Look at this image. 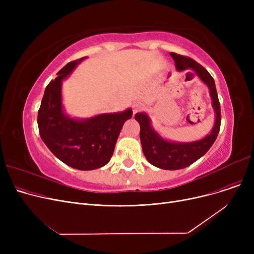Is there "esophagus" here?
Wrapping results in <instances>:
<instances>
[{
    "instance_id": "1",
    "label": "esophagus",
    "mask_w": 254,
    "mask_h": 254,
    "mask_svg": "<svg viewBox=\"0 0 254 254\" xmlns=\"http://www.w3.org/2000/svg\"><path fill=\"white\" fill-rule=\"evenodd\" d=\"M143 108H144V105L142 103H139V102L135 103L134 107H132V112H134V114H136V113L140 112L141 110H143Z\"/></svg>"
}]
</instances>
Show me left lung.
<instances>
[{
  "instance_id": "obj_1",
  "label": "left lung",
  "mask_w": 254,
  "mask_h": 254,
  "mask_svg": "<svg viewBox=\"0 0 254 254\" xmlns=\"http://www.w3.org/2000/svg\"><path fill=\"white\" fill-rule=\"evenodd\" d=\"M170 56L174 60L178 71L192 70L208 86L212 99V107L215 111V124L210 134L201 140L189 143L172 142L164 139L151 127V120L147 114L141 112L135 115V119L140 125V140L143 153L147 161L159 169L179 170L196 162L211 148L220 129L221 113L215 82L210 73L203 65L190 58L173 52L170 53Z\"/></svg>"
}]
</instances>
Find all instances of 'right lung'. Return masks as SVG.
Wrapping results in <instances>:
<instances>
[{
	"label": "right lung",
	"instance_id": "add662e5",
	"mask_svg": "<svg viewBox=\"0 0 254 254\" xmlns=\"http://www.w3.org/2000/svg\"><path fill=\"white\" fill-rule=\"evenodd\" d=\"M84 59L66 64L45 88L38 111V127L48 149L65 165L88 171L109 163L124 124L132 115L124 112L99 114L86 119L66 115L62 104V81Z\"/></svg>",
	"mask_w": 254,
	"mask_h": 254
}]
</instances>
